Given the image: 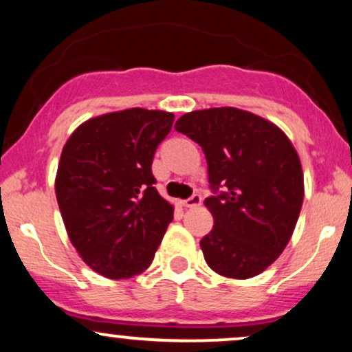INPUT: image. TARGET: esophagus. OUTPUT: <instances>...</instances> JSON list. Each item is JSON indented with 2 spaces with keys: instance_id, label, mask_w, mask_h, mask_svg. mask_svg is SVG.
<instances>
[{
  "instance_id": "esophagus-1",
  "label": "esophagus",
  "mask_w": 352,
  "mask_h": 352,
  "mask_svg": "<svg viewBox=\"0 0 352 352\" xmlns=\"http://www.w3.org/2000/svg\"><path fill=\"white\" fill-rule=\"evenodd\" d=\"M182 204H184V207H187V208L199 207V205H201V195H200V193H193V195L190 197V199L184 200V201H182Z\"/></svg>"
}]
</instances>
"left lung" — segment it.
Instances as JSON below:
<instances>
[{
	"label": "left lung",
	"instance_id": "1",
	"mask_svg": "<svg viewBox=\"0 0 352 352\" xmlns=\"http://www.w3.org/2000/svg\"><path fill=\"white\" fill-rule=\"evenodd\" d=\"M175 131L207 159L213 195L205 207L215 220L200 240L207 265L235 280L265 272L288 245L305 197L293 144L270 120L235 107L188 112Z\"/></svg>",
	"mask_w": 352,
	"mask_h": 352
}]
</instances>
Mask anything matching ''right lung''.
I'll return each mask as SVG.
<instances>
[{"label": "right lung", "instance_id": "1", "mask_svg": "<svg viewBox=\"0 0 352 352\" xmlns=\"http://www.w3.org/2000/svg\"><path fill=\"white\" fill-rule=\"evenodd\" d=\"M172 112L125 109L80 124L64 145L56 199L84 263L111 280L148 268L173 207L153 187L152 160Z\"/></svg>", "mask_w": 352, "mask_h": 352}]
</instances>
